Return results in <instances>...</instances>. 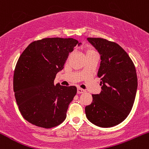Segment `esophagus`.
I'll return each instance as SVG.
<instances>
[{
  "label": "esophagus",
  "mask_w": 149,
  "mask_h": 149,
  "mask_svg": "<svg viewBox=\"0 0 149 149\" xmlns=\"http://www.w3.org/2000/svg\"><path fill=\"white\" fill-rule=\"evenodd\" d=\"M85 92V90H83V89H81L80 88H78V89H77V93L78 94H82Z\"/></svg>",
  "instance_id": "obj_1"
}]
</instances>
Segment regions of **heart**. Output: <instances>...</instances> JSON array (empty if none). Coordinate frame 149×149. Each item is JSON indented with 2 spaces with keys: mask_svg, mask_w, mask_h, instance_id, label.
I'll return each instance as SVG.
<instances>
[{
  "mask_svg": "<svg viewBox=\"0 0 149 149\" xmlns=\"http://www.w3.org/2000/svg\"><path fill=\"white\" fill-rule=\"evenodd\" d=\"M95 53H97V52L94 49L91 48L90 47H85V54H86V56L89 55V54H95Z\"/></svg>",
  "mask_w": 149,
  "mask_h": 149,
  "instance_id": "obj_1",
  "label": "heart"
}]
</instances>
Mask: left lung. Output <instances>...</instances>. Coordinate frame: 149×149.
Returning <instances> with one entry per match:
<instances>
[{
	"instance_id": "obj_1",
	"label": "left lung",
	"mask_w": 149,
	"mask_h": 149,
	"mask_svg": "<svg viewBox=\"0 0 149 149\" xmlns=\"http://www.w3.org/2000/svg\"><path fill=\"white\" fill-rule=\"evenodd\" d=\"M100 54L97 76L102 91L92 95V102L85 107L89 121L101 127H111L122 123L134 104L137 76L132 61L118 44L103 38H88Z\"/></svg>"
}]
</instances>
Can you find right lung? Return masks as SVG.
<instances>
[{
  "mask_svg": "<svg viewBox=\"0 0 149 149\" xmlns=\"http://www.w3.org/2000/svg\"><path fill=\"white\" fill-rule=\"evenodd\" d=\"M77 45L81 42L73 38H43L30 43L20 55L13 88L22 116L31 124L51 128L66 119L77 88L54 85V80Z\"/></svg>",
  "mask_w": 149,
  "mask_h": 149,
  "instance_id": "add662e5",
  "label": "right lung"
}]
</instances>
